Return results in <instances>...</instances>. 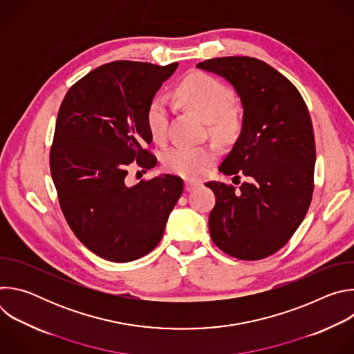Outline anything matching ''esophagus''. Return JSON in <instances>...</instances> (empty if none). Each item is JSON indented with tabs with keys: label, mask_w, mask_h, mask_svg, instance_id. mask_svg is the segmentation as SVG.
I'll return each instance as SVG.
<instances>
[{
	"label": "esophagus",
	"mask_w": 354,
	"mask_h": 354,
	"mask_svg": "<svg viewBox=\"0 0 354 354\" xmlns=\"http://www.w3.org/2000/svg\"><path fill=\"white\" fill-rule=\"evenodd\" d=\"M198 186H200V182H196V180L187 179V180L185 182V189H186L187 192H192V190H194V189L198 187Z\"/></svg>",
	"instance_id": "34e87169"
}]
</instances>
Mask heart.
Wrapping results in <instances>:
<instances>
[{
    "mask_svg": "<svg viewBox=\"0 0 354 354\" xmlns=\"http://www.w3.org/2000/svg\"><path fill=\"white\" fill-rule=\"evenodd\" d=\"M180 104L210 123V131L218 138H232L241 129L238 116L231 111L235 102L234 91L220 80L206 73L194 71L185 77L176 88ZM147 126L154 140L161 141L168 131L169 109L162 96L148 104ZM217 157L213 145H174L162 156L164 168L189 179L203 176Z\"/></svg>",
    "mask_w": 354,
    "mask_h": 354,
    "instance_id": "b5f03b06",
    "label": "heart"
}]
</instances>
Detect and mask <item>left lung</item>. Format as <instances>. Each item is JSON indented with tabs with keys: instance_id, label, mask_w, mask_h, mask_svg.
<instances>
[{
	"instance_id": "1",
	"label": "left lung",
	"mask_w": 354,
	"mask_h": 354,
	"mask_svg": "<svg viewBox=\"0 0 354 354\" xmlns=\"http://www.w3.org/2000/svg\"><path fill=\"white\" fill-rule=\"evenodd\" d=\"M197 67L230 81L243 106L241 134L218 168L241 185L206 183L216 194L210 236L232 258H268L290 241L313 200L315 138L308 108L290 80L255 57H217Z\"/></svg>"
}]
</instances>
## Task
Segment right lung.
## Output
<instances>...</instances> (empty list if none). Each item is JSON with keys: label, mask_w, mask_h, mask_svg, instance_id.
<instances>
[{"label": "right lung", "mask_w": 354, "mask_h": 354, "mask_svg": "<svg viewBox=\"0 0 354 354\" xmlns=\"http://www.w3.org/2000/svg\"><path fill=\"white\" fill-rule=\"evenodd\" d=\"M178 63L118 60L100 66L66 93L50 147V172L75 236L95 255L131 262L161 241L183 192L175 175L129 186L133 164L153 169L147 108Z\"/></svg>", "instance_id": "add662e5"}]
</instances>
